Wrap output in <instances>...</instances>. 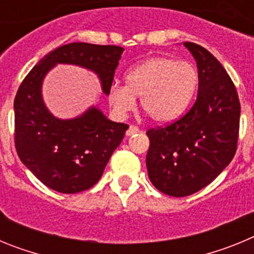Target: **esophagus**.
<instances>
[{
  "label": "esophagus",
  "mask_w": 254,
  "mask_h": 254,
  "mask_svg": "<svg viewBox=\"0 0 254 254\" xmlns=\"http://www.w3.org/2000/svg\"><path fill=\"white\" fill-rule=\"evenodd\" d=\"M138 132H140V128H138V127H136V126H129L127 132H126V136H133V134L138 133Z\"/></svg>",
  "instance_id": "1"
}]
</instances>
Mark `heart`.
I'll return each instance as SVG.
<instances>
[{
    "instance_id": "heart-1",
    "label": "heart",
    "mask_w": 254,
    "mask_h": 254,
    "mask_svg": "<svg viewBox=\"0 0 254 254\" xmlns=\"http://www.w3.org/2000/svg\"><path fill=\"white\" fill-rule=\"evenodd\" d=\"M125 84L113 82L108 102L118 117L133 108L134 96L155 122L176 121L190 103L198 85L197 68L190 62L170 57H152L127 71Z\"/></svg>"
}]
</instances>
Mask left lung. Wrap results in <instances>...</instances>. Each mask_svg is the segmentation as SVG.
<instances>
[{"label": "left lung", "mask_w": 254, "mask_h": 254, "mask_svg": "<svg viewBox=\"0 0 254 254\" xmlns=\"http://www.w3.org/2000/svg\"><path fill=\"white\" fill-rule=\"evenodd\" d=\"M198 69L196 103L181 120L149 129L146 168L154 187L173 197L202 190L233 160L241 104L232 78L207 49L186 42Z\"/></svg>", "instance_id": "left-lung-1"}]
</instances>
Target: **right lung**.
<instances>
[{"label": "right lung", "mask_w": 254, "mask_h": 254, "mask_svg": "<svg viewBox=\"0 0 254 254\" xmlns=\"http://www.w3.org/2000/svg\"><path fill=\"white\" fill-rule=\"evenodd\" d=\"M123 51L117 46L64 44L44 56L20 85L13 102L15 146L22 164L51 190L69 194L93 187L128 126L108 120L98 104L75 118H57L44 103V78L57 64L82 67L98 76L108 95Z\"/></svg>", "instance_id": "obj_1"}]
</instances>
